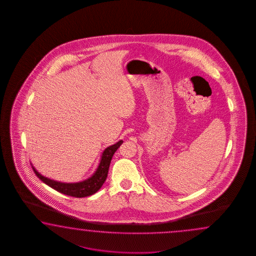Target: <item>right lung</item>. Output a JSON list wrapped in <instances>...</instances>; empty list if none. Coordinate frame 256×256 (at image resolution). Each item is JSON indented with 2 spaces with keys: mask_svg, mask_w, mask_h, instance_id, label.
Masks as SVG:
<instances>
[{
  "mask_svg": "<svg viewBox=\"0 0 256 256\" xmlns=\"http://www.w3.org/2000/svg\"><path fill=\"white\" fill-rule=\"evenodd\" d=\"M122 140L117 142L114 144L107 147L104 150L100 161L98 164V168L96 169L95 173H93L90 178L87 180H83L80 182L76 183H63V182H58L56 180H50L46 176H44L41 174H39L36 171V169L33 168L34 174L39 180L43 181L44 184L49 186L50 188H54V190L58 191L62 194H65L68 196H75V198H84V196H90L102 188L104 185L105 180L107 178L108 176V171H109L110 164L112 161V158L114 156V152L117 151V149L120 147V144H122Z\"/></svg>",
  "mask_w": 256,
  "mask_h": 256,
  "instance_id": "obj_1",
  "label": "right lung"
}]
</instances>
